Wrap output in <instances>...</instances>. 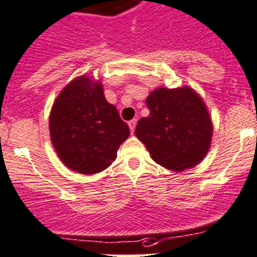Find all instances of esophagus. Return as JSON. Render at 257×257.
I'll list each match as a JSON object with an SVG mask.
<instances>
[{"label": "esophagus", "instance_id": "34e87169", "mask_svg": "<svg viewBox=\"0 0 257 257\" xmlns=\"http://www.w3.org/2000/svg\"><path fill=\"white\" fill-rule=\"evenodd\" d=\"M136 124H137V120H136V119H133V120H131V121H129V128H131L132 133H133L134 129H136Z\"/></svg>", "mask_w": 257, "mask_h": 257}]
</instances>
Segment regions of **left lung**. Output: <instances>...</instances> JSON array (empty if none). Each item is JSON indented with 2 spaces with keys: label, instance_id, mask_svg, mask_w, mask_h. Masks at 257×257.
I'll use <instances>...</instances> for the list:
<instances>
[{
  "label": "left lung",
  "instance_id": "8db88e82",
  "mask_svg": "<svg viewBox=\"0 0 257 257\" xmlns=\"http://www.w3.org/2000/svg\"><path fill=\"white\" fill-rule=\"evenodd\" d=\"M150 110L134 134L152 160L182 172L201 163L211 145L212 123L202 98L189 87L155 89L146 98Z\"/></svg>",
  "mask_w": 257,
  "mask_h": 257
}]
</instances>
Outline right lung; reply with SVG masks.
Here are the masks:
<instances>
[{
  "instance_id": "obj_1",
  "label": "right lung",
  "mask_w": 257,
  "mask_h": 257,
  "mask_svg": "<svg viewBox=\"0 0 257 257\" xmlns=\"http://www.w3.org/2000/svg\"><path fill=\"white\" fill-rule=\"evenodd\" d=\"M51 141L60 160L80 174H96L111 165L129 126L108 103L102 84L75 78L60 92L50 114Z\"/></svg>"
}]
</instances>
